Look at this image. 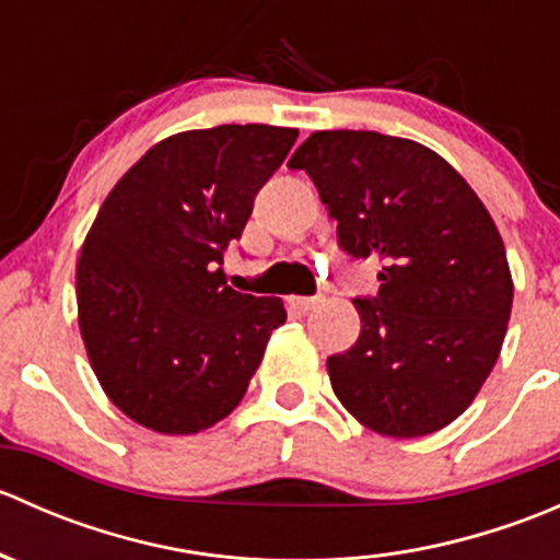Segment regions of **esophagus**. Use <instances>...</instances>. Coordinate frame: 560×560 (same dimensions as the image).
I'll return each instance as SVG.
<instances>
[{
	"mask_svg": "<svg viewBox=\"0 0 560 560\" xmlns=\"http://www.w3.org/2000/svg\"><path fill=\"white\" fill-rule=\"evenodd\" d=\"M316 303H319V298H290V306L298 312H312Z\"/></svg>",
	"mask_w": 560,
	"mask_h": 560,
	"instance_id": "34e87169",
	"label": "esophagus"
}]
</instances>
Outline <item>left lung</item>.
I'll use <instances>...</instances> for the list:
<instances>
[{"label":"left lung","mask_w":560,"mask_h":560,"mask_svg":"<svg viewBox=\"0 0 560 560\" xmlns=\"http://www.w3.org/2000/svg\"><path fill=\"white\" fill-rule=\"evenodd\" d=\"M338 224V248L380 259L354 298L360 336L327 358L332 393L365 428L428 436L466 411L499 360L512 312L504 241L471 186L406 138L332 129L292 154Z\"/></svg>","instance_id":"1"}]
</instances>
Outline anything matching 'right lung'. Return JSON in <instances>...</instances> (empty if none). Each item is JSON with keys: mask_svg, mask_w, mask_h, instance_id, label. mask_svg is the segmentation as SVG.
I'll list each match as a JSON object with an SVG mask.
<instances>
[{"mask_svg": "<svg viewBox=\"0 0 560 560\" xmlns=\"http://www.w3.org/2000/svg\"><path fill=\"white\" fill-rule=\"evenodd\" d=\"M298 129L222 124L173 135L113 186L78 259V322L107 398L140 425L197 433L244 398L281 298L228 287L222 254Z\"/></svg>", "mask_w": 560, "mask_h": 560, "instance_id": "obj_1", "label": "right lung"}]
</instances>
